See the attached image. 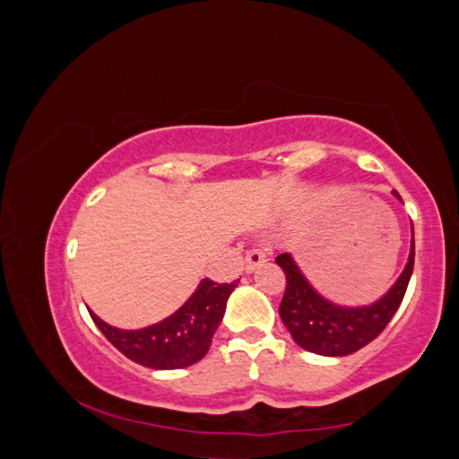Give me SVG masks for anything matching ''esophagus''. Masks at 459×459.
Returning <instances> with one entry per match:
<instances>
[{"label": "esophagus", "mask_w": 459, "mask_h": 459, "mask_svg": "<svg viewBox=\"0 0 459 459\" xmlns=\"http://www.w3.org/2000/svg\"><path fill=\"white\" fill-rule=\"evenodd\" d=\"M266 260H268V258H266V255L263 253V250H258V248L248 250L247 256H245V273H247V274L256 273L258 266L266 264Z\"/></svg>", "instance_id": "34e87169"}]
</instances>
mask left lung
<instances>
[{
	"mask_svg": "<svg viewBox=\"0 0 459 459\" xmlns=\"http://www.w3.org/2000/svg\"><path fill=\"white\" fill-rule=\"evenodd\" d=\"M392 195L402 201L396 191H392ZM414 227H411L408 263L398 281L378 300L362 307H344L332 302L314 289L290 253L276 256V264L286 274V290L278 314L294 342L320 356H348L370 344L400 308L414 271Z\"/></svg>",
	"mask_w": 459,
	"mask_h": 459,
	"instance_id": "1",
	"label": "left lung"
}]
</instances>
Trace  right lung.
<instances>
[{
	"mask_svg": "<svg viewBox=\"0 0 459 459\" xmlns=\"http://www.w3.org/2000/svg\"><path fill=\"white\" fill-rule=\"evenodd\" d=\"M237 282L219 284L203 278L181 308L165 320L139 330L107 325L89 310L97 328L129 360L155 370H178L193 366L209 352L214 332L222 322L227 300Z\"/></svg>",
	"mask_w": 459,
	"mask_h": 459,
	"instance_id": "1",
	"label": "right lung"
}]
</instances>
